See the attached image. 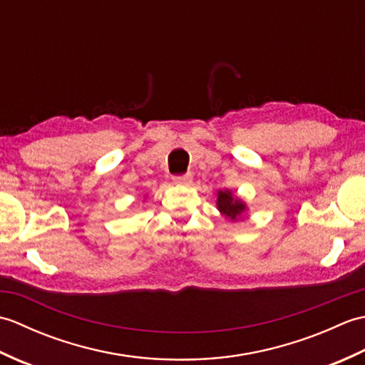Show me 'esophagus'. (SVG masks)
<instances>
[{"mask_svg":"<svg viewBox=\"0 0 365 365\" xmlns=\"http://www.w3.org/2000/svg\"><path fill=\"white\" fill-rule=\"evenodd\" d=\"M173 182L175 185H185V187H188L192 182V175L191 174H185V175H175L173 177Z\"/></svg>","mask_w":365,"mask_h":365,"instance_id":"34e87169","label":"esophagus"}]
</instances>
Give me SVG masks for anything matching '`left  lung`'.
I'll use <instances>...</instances> for the list:
<instances>
[{"instance_id": "8db88e82", "label": "left lung", "mask_w": 365, "mask_h": 365, "mask_svg": "<svg viewBox=\"0 0 365 365\" xmlns=\"http://www.w3.org/2000/svg\"><path fill=\"white\" fill-rule=\"evenodd\" d=\"M216 207L226 220L232 222L245 220L247 215V205L242 197H238L232 190H218L216 192Z\"/></svg>"}]
</instances>
